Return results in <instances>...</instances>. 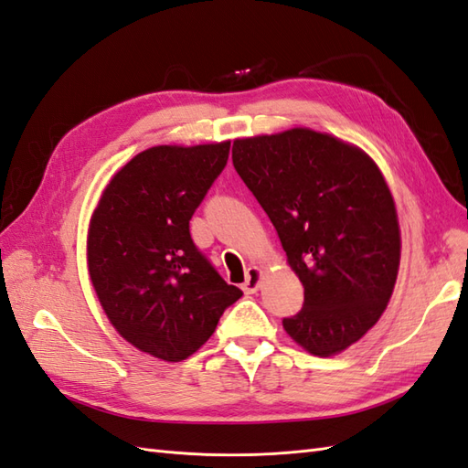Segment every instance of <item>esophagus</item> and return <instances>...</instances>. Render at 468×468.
<instances>
[{"label": "esophagus", "instance_id": "esophagus-1", "mask_svg": "<svg viewBox=\"0 0 468 468\" xmlns=\"http://www.w3.org/2000/svg\"><path fill=\"white\" fill-rule=\"evenodd\" d=\"M262 277H265V272H262V269H259V267H249V269H247V279H245V282H243V291H245L247 294H255V292L259 291Z\"/></svg>", "mask_w": 468, "mask_h": 468}]
</instances>
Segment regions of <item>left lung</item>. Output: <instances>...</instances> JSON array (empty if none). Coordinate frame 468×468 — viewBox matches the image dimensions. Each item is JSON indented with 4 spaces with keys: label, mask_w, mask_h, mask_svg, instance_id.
Here are the masks:
<instances>
[{
    "label": "left lung",
    "mask_w": 468,
    "mask_h": 468,
    "mask_svg": "<svg viewBox=\"0 0 468 468\" xmlns=\"http://www.w3.org/2000/svg\"><path fill=\"white\" fill-rule=\"evenodd\" d=\"M233 165L304 286L286 334L320 357L350 348L388 308L401 259L398 209L378 164L350 142L296 126L237 138Z\"/></svg>",
    "instance_id": "1"
}]
</instances>
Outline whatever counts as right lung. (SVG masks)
<instances>
[{
  "label": "right lung",
  "mask_w": 468,
  "mask_h": 468,
  "mask_svg": "<svg viewBox=\"0 0 468 468\" xmlns=\"http://www.w3.org/2000/svg\"><path fill=\"white\" fill-rule=\"evenodd\" d=\"M231 140L152 146L111 177L90 215L87 265L114 330L136 350L182 362L243 296L196 249L189 219L229 158Z\"/></svg>",
  "instance_id": "1"
}]
</instances>
